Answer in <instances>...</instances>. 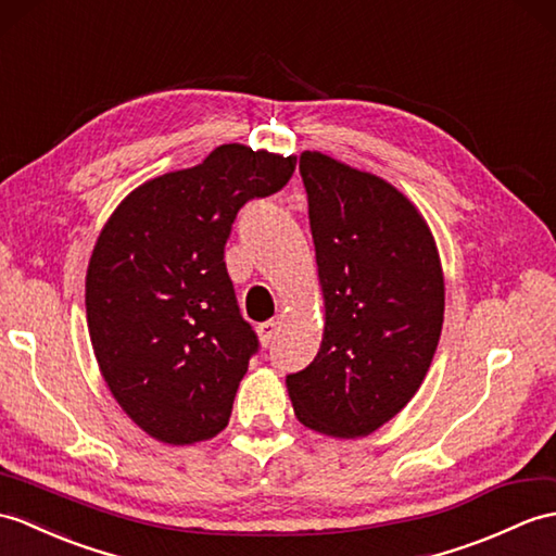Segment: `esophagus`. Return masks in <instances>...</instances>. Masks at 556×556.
<instances>
[{"instance_id":"34e87169","label":"esophagus","mask_w":556,"mask_h":556,"mask_svg":"<svg viewBox=\"0 0 556 556\" xmlns=\"http://www.w3.org/2000/svg\"><path fill=\"white\" fill-rule=\"evenodd\" d=\"M277 329H279V327H277L275 319H269V321H263V325H257V339H261V343H263L265 348L275 341Z\"/></svg>"}]
</instances>
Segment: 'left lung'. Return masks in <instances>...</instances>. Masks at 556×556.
I'll return each instance as SVG.
<instances>
[{
  "instance_id": "1",
  "label": "left lung",
  "mask_w": 556,
  "mask_h": 556,
  "mask_svg": "<svg viewBox=\"0 0 556 556\" xmlns=\"http://www.w3.org/2000/svg\"><path fill=\"white\" fill-rule=\"evenodd\" d=\"M325 333L289 374L307 429L363 438L403 409L441 341L445 279L431 227L403 191L319 151L301 153Z\"/></svg>"
}]
</instances>
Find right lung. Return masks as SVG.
Returning a JSON list of instances; mask_svg holds the SVG:
<instances>
[{
  "label": "right lung",
  "instance_id": "obj_1",
  "mask_svg": "<svg viewBox=\"0 0 556 556\" xmlns=\"http://www.w3.org/2000/svg\"><path fill=\"white\" fill-rule=\"evenodd\" d=\"M295 156L223 144L139 185L99 231L87 329L115 403L147 435L193 445L225 429L257 351L225 267L239 208L289 182Z\"/></svg>",
  "mask_w": 556,
  "mask_h": 556
}]
</instances>
